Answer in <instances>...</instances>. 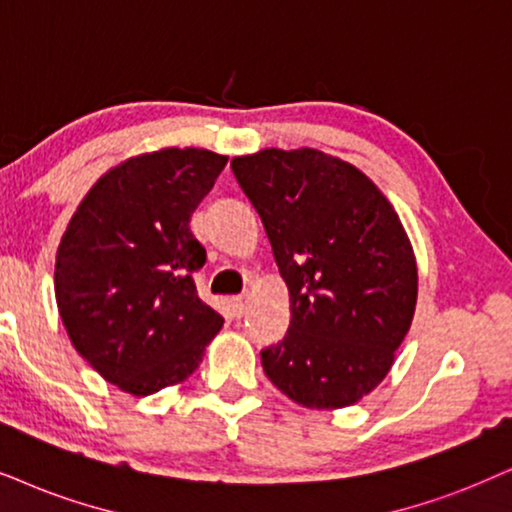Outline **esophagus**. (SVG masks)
I'll list each match as a JSON object with an SVG mask.
<instances>
[{"mask_svg":"<svg viewBox=\"0 0 512 512\" xmlns=\"http://www.w3.org/2000/svg\"><path fill=\"white\" fill-rule=\"evenodd\" d=\"M231 309H234L236 316H243L245 309H248V297H234L231 300Z\"/></svg>","mask_w":512,"mask_h":512,"instance_id":"esophagus-1","label":"esophagus"}]
</instances>
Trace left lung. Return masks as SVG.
<instances>
[{
    "label": "left lung",
    "mask_w": 512,
    "mask_h": 512,
    "mask_svg": "<svg viewBox=\"0 0 512 512\" xmlns=\"http://www.w3.org/2000/svg\"><path fill=\"white\" fill-rule=\"evenodd\" d=\"M290 295L262 349L267 378L304 409H345L385 380L409 333L418 267L392 203L359 167L316 148L231 160Z\"/></svg>",
    "instance_id": "1"
}]
</instances>
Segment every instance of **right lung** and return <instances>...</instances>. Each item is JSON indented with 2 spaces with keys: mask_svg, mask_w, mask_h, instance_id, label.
I'll use <instances>...</instances> for the list:
<instances>
[{
  "mask_svg": "<svg viewBox=\"0 0 512 512\" xmlns=\"http://www.w3.org/2000/svg\"><path fill=\"white\" fill-rule=\"evenodd\" d=\"M226 160L174 146L127 158L87 191L58 243L54 290L68 338L122 392L184 383L222 328L196 293L205 248L189 222Z\"/></svg>",
  "mask_w": 512,
  "mask_h": 512,
  "instance_id": "add662e5",
  "label": "right lung"
}]
</instances>
